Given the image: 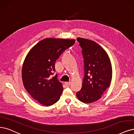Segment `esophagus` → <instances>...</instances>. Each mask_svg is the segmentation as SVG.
I'll use <instances>...</instances> for the list:
<instances>
[{"label": "esophagus", "mask_w": 134, "mask_h": 134, "mask_svg": "<svg viewBox=\"0 0 134 134\" xmlns=\"http://www.w3.org/2000/svg\"><path fill=\"white\" fill-rule=\"evenodd\" d=\"M71 82H65V84L67 85V86H70L71 85Z\"/></svg>", "instance_id": "obj_1"}]
</instances>
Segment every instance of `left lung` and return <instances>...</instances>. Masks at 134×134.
Returning a JSON list of instances; mask_svg holds the SVG:
<instances>
[{"mask_svg":"<svg viewBox=\"0 0 134 134\" xmlns=\"http://www.w3.org/2000/svg\"><path fill=\"white\" fill-rule=\"evenodd\" d=\"M77 40L82 49L85 72L82 88L76 96L83 103H91L99 99L110 86L111 64L105 51L97 43L81 37Z\"/></svg>","mask_w":134,"mask_h":134,"instance_id":"obj_1","label":"left lung"}]
</instances>
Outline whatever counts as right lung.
Masks as SVG:
<instances>
[{"mask_svg":"<svg viewBox=\"0 0 134 134\" xmlns=\"http://www.w3.org/2000/svg\"><path fill=\"white\" fill-rule=\"evenodd\" d=\"M75 40L48 38L29 52L22 68V80L26 90L34 99L50 106L60 98L63 88L55 72V62L61 53L75 43Z\"/></svg>","mask_w":134,"mask_h":134,"instance_id":"1","label":"right lung"}]
</instances>
